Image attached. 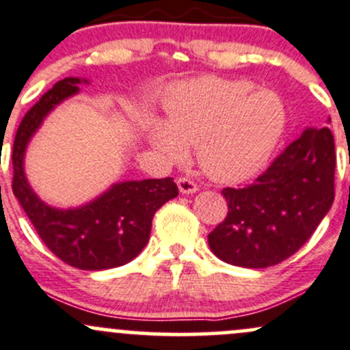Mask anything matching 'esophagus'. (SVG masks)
Here are the masks:
<instances>
[{"label": "esophagus", "mask_w": 350, "mask_h": 350, "mask_svg": "<svg viewBox=\"0 0 350 350\" xmlns=\"http://www.w3.org/2000/svg\"><path fill=\"white\" fill-rule=\"evenodd\" d=\"M178 187L183 194H193L198 191V185L194 181H191L189 178H179Z\"/></svg>", "instance_id": "obj_1"}]
</instances>
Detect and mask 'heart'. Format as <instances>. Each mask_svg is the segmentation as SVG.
<instances>
[{"label": "heart", "instance_id": "obj_1", "mask_svg": "<svg viewBox=\"0 0 350 350\" xmlns=\"http://www.w3.org/2000/svg\"><path fill=\"white\" fill-rule=\"evenodd\" d=\"M253 88L246 80L218 77L178 83L164 98L165 122L146 119L147 141L172 159L196 142L198 161L211 178H248L267 164L286 126L282 98Z\"/></svg>", "mask_w": 350, "mask_h": 350}]
</instances>
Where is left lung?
<instances>
[{
    "instance_id": "8db88e82",
    "label": "left lung",
    "mask_w": 350,
    "mask_h": 350,
    "mask_svg": "<svg viewBox=\"0 0 350 350\" xmlns=\"http://www.w3.org/2000/svg\"><path fill=\"white\" fill-rule=\"evenodd\" d=\"M336 144L329 127L307 129L250 186L224 187L228 215L211 233L223 262L267 268L299 252L334 203Z\"/></svg>"
}]
</instances>
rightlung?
<instances>
[{
    "label": "right lung",
    "instance_id": "obj_1",
    "mask_svg": "<svg viewBox=\"0 0 350 350\" xmlns=\"http://www.w3.org/2000/svg\"><path fill=\"white\" fill-rule=\"evenodd\" d=\"M80 82L75 77L60 80L25 113L14 135L11 187L53 255L80 270H107L122 267L142 252L149 241L156 211L178 196L179 191L172 178L126 181L75 209L51 208L36 196L23 171L25 150L46 113L77 94Z\"/></svg>",
    "mask_w": 350,
    "mask_h": 350
}]
</instances>
